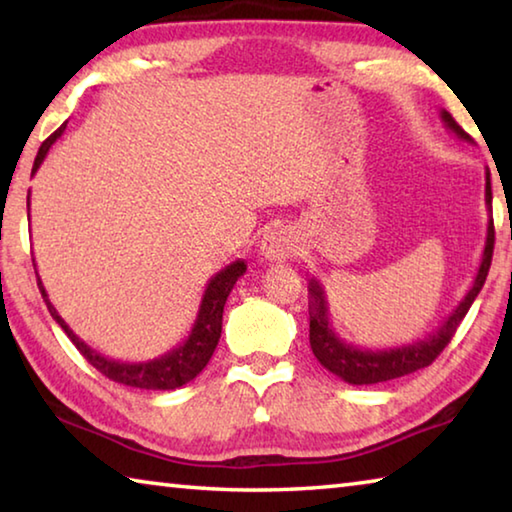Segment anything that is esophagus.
Instances as JSON below:
<instances>
[{"instance_id":"esophagus-1","label":"esophagus","mask_w":512,"mask_h":512,"mask_svg":"<svg viewBox=\"0 0 512 512\" xmlns=\"http://www.w3.org/2000/svg\"><path fill=\"white\" fill-rule=\"evenodd\" d=\"M298 237L296 232L287 225H277V228L268 230L262 237V244H259V253L264 259H271V262H287V259L298 255Z\"/></svg>"}]
</instances>
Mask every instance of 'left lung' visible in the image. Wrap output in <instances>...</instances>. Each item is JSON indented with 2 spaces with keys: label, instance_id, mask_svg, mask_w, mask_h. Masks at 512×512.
<instances>
[{
  "label": "left lung",
  "instance_id": "obj_1",
  "mask_svg": "<svg viewBox=\"0 0 512 512\" xmlns=\"http://www.w3.org/2000/svg\"><path fill=\"white\" fill-rule=\"evenodd\" d=\"M440 119L445 121V126L452 131L458 140L470 142L472 137L467 135L461 126L456 124V119L449 115L447 110H440ZM485 207H488L490 221H488V235H485V248L481 255L479 271L474 275V282L470 291L465 293V298L458 302V307L449 314L443 325L436 332L424 336L413 343L397 345V348H384V350H366L357 348L348 341H343L339 334L334 332L332 323H329V309L325 291L320 287L316 277L309 280V345L314 357L320 361V366L327 368L332 375L341 377L352 386H370L379 384V381L397 379L411 372L431 366L440 352L445 350V345L452 341L458 325L470 311L474 298L479 296L483 289L485 277L490 271L492 262V248H495V225H492V189H490V171H485Z\"/></svg>",
  "mask_w": 512,
  "mask_h": 512
}]
</instances>
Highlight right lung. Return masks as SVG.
Instances as JSON below:
<instances>
[{
    "instance_id": "obj_1",
    "label": "right lung",
    "mask_w": 512,
    "mask_h": 512,
    "mask_svg": "<svg viewBox=\"0 0 512 512\" xmlns=\"http://www.w3.org/2000/svg\"><path fill=\"white\" fill-rule=\"evenodd\" d=\"M65 126L67 124L60 126L54 135H49L47 140L42 142L40 151L36 155V162H33L31 176H36V171L40 169V164L45 162L51 146H54L58 137L65 133ZM29 207H31V194L27 196V210ZM244 273H246L244 259H237V262H232L225 268H221V271L216 273L210 282H207L203 298H201V307H198L192 332H189L187 339L180 345H176L173 350H169L167 354H162V357L151 359V361H142V363L108 359V357H103L101 352L92 350L90 345L81 341L79 336L69 329L65 320L58 316V311L54 305H51V300L45 291V284H42L40 277H38V289L42 293V298H45V302H47L51 318H54L56 323L65 329V334L72 339L76 350H79L83 357L88 359V363H92V366L101 372V375H106L108 379L117 381V384L144 388V391H173V388H180V386H185L187 381H192L198 372L207 366V361L212 359L216 345H219V339H221L225 300H228L232 287H235L237 280ZM36 275H38V271H36Z\"/></svg>"
}]
</instances>
